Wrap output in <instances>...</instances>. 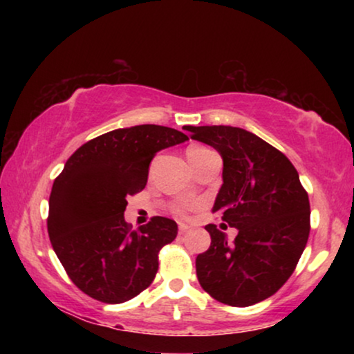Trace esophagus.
<instances>
[{"instance_id":"34e87169","label":"esophagus","mask_w":354,"mask_h":354,"mask_svg":"<svg viewBox=\"0 0 354 354\" xmlns=\"http://www.w3.org/2000/svg\"><path fill=\"white\" fill-rule=\"evenodd\" d=\"M190 230V227L188 225H185V224H180V227H178V234L180 235H183V234H187V232Z\"/></svg>"}]
</instances>
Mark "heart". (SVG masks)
I'll list each match as a JSON object with an SVG mask.
<instances>
[{
	"label": "heart",
	"instance_id": "1",
	"mask_svg": "<svg viewBox=\"0 0 354 354\" xmlns=\"http://www.w3.org/2000/svg\"><path fill=\"white\" fill-rule=\"evenodd\" d=\"M209 151L207 148H203V147H192L187 149V158H195V156H200V154Z\"/></svg>",
	"mask_w": 354,
	"mask_h": 354
}]
</instances>
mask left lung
I'll use <instances>...</instances> for the list:
<instances>
[{
	"mask_svg": "<svg viewBox=\"0 0 354 354\" xmlns=\"http://www.w3.org/2000/svg\"><path fill=\"white\" fill-rule=\"evenodd\" d=\"M193 140L221 154L222 187L212 211L239 230L234 241L214 224L196 256L205 292L245 308L272 297L297 268L309 236V200L288 158L258 135L230 125H185Z\"/></svg>",
	"mask_w": 354,
	"mask_h": 354,
	"instance_id": "left-lung-1",
	"label": "left lung"
}]
</instances>
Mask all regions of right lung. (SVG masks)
Segmentation results:
<instances>
[{
    "label": "right lung",
    "mask_w": 354,
    "mask_h": 354,
    "mask_svg": "<svg viewBox=\"0 0 354 354\" xmlns=\"http://www.w3.org/2000/svg\"><path fill=\"white\" fill-rule=\"evenodd\" d=\"M162 125H133L100 135L77 149L53 183L48 234L67 275L98 301L118 304L154 280L158 253L177 236L176 221L156 216L130 230L127 196L142 192L161 149L187 142Z\"/></svg>",
    "instance_id": "obj_1"
}]
</instances>
